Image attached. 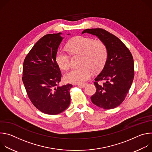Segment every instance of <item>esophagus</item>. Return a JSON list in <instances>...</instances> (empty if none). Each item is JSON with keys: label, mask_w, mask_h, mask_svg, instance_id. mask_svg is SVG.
I'll use <instances>...</instances> for the list:
<instances>
[{"label": "esophagus", "mask_w": 152, "mask_h": 152, "mask_svg": "<svg viewBox=\"0 0 152 152\" xmlns=\"http://www.w3.org/2000/svg\"><path fill=\"white\" fill-rule=\"evenodd\" d=\"M86 85H87V84H86V83H83V84H78V86H79L80 87H82V88H85Z\"/></svg>", "instance_id": "obj_1"}]
</instances>
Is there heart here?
<instances>
[{
	"instance_id": "heart-1",
	"label": "heart",
	"mask_w": 152,
	"mask_h": 152,
	"mask_svg": "<svg viewBox=\"0 0 152 152\" xmlns=\"http://www.w3.org/2000/svg\"><path fill=\"white\" fill-rule=\"evenodd\" d=\"M67 49L72 54H81L83 57L81 64L83 66L72 69L65 75L66 82L81 84L88 80L93 75V70L100 69L105 62L107 50L104 43L92 38L79 36L73 38L67 46ZM59 67L67 70L71 66L70 56L64 49H59L55 56Z\"/></svg>"
}]
</instances>
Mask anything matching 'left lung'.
<instances>
[{"label": "left lung", "mask_w": 152, "mask_h": 152, "mask_svg": "<svg viewBox=\"0 0 152 152\" xmlns=\"http://www.w3.org/2000/svg\"><path fill=\"white\" fill-rule=\"evenodd\" d=\"M88 33L97 37L104 43L107 50L104 66L95 78L96 93L91 97L95 105L104 110L119 106L124 100L134 77V63L132 55L117 37L100 29H86L82 34ZM104 80L103 85L97 82Z\"/></svg>", "instance_id": "1"}]
</instances>
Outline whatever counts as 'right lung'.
Instances as JSON below:
<instances>
[{
    "instance_id": "obj_1",
    "label": "right lung",
    "mask_w": 152,
    "mask_h": 152,
    "mask_svg": "<svg viewBox=\"0 0 152 152\" xmlns=\"http://www.w3.org/2000/svg\"><path fill=\"white\" fill-rule=\"evenodd\" d=\"M61 34L42 37L23 62L22 80L28 96L38 110L49 115L62 113L70 103L69 91L72 85H58L62 76L55 56L63 39Z\"/></svg>"
}]
</instances>
